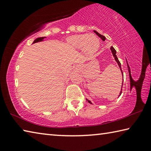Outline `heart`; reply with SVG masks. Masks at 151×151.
Masks as SVG:
<instances>
[{
  "instance_id": "1",
  "label": "heart",
  "mask_w": 151,
  "mask_h": 151,
  "mask_svg": "<svg viewBox=\"0 0 151 151\" xmlns=\"http://www.w3.org/2000/svg\"><path fill=\"white\" fill-rule=\"evenodd\" d=\"M70 47L76 50L82 49L88 56H93L98 51L100 41L94 35H77L68 39Z\"/></svg>"
}]
</instances>
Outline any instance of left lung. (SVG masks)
I'll use <instances>...</instances> for the list:
<instances>
[{"label": "left lung", "mask_w": 151, "mask_h": 151, "mask_svg": "<svg viewBox=\"0 0 151 151\" xmlns=\"http://www.w3.org/2000/svg\"><path fill=\"white\" fill-rule=\"evenodd\" d=\"M94 32L96 33V35H97V36H99V37L101 38V39L103 40V41H104V40H106V38H105V37H104L103 35H101V34H99V33L98 32H96V30H94ZM111 52H112V55H113V57H114V60H116V62L117 63V64H118V65H119V68H120V69H121V73H122V76H123V73H122V69H121V63L119 62V59H118V58H117V57H116V51L115 50V49H114V48L112 47H111ZM122 85H123V83H122ZM122 88H121V92H120V93H119V96H121V93H122ZM86 101H88V103H89L90 104H93L91 102V101H89V100H88V99H86Z\"/></svg>", "instance_id": "obj_1"}]
</instances>
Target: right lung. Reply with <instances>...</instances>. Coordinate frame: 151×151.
I'll return each instance as SVG.
<instances>
[{"mask_svg":"<svg viewBox=\"0 0 151 151\" xmlns=\"http://www.w3.org/2000/svg\"><path fill=\"white\" fill-rule=\"evenodd\" d=\"M45 37H39V38H37V39H36L35 40H34V42H33V44H34V43H36V42H41V41H43V40H44V39H45Z\"/></svg>","mask_w":151,"mask_h":151,"instance_id":"obj_1","label":"right lung"}]
</instances>
